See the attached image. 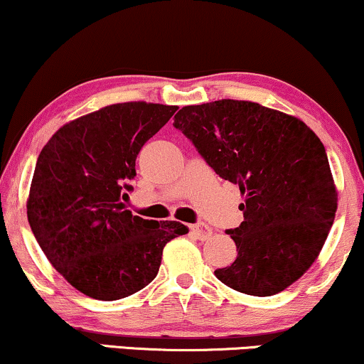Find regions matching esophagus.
<instances>
[{"label":"esophagus","mask_w":364,"mask_h":364,"mask_svg":"<svg viewBox=\"0 0 364 364\" xmlns=\"http://www.w3.org/2000/svg\"><path fill=\"white\" fill-rule=\"evenodd\" d=\"M191 232L197 237V240L205 241V240H209L210 235H213V230H210L208 224L197 223V224H192V226H191Z\"/></svg>","instance_id":"obj_1"}]
</instances>
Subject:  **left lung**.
Listing matches in <instances>:
<instances>
[{
    "label": "left lung",
    "mask_w": 364,
    "mask_h": 364,
    "mask_svg": "<svg viewBox=\"0 0 364 364\" xmlns=\"http://www.w3.org/2000/svg\"><path fill=\"white\" fill-rule=\"evenodd\" d=\"M173 127L245 197V221L226 231L237 257L214 275L255 297H270L297 282L319 257L338 209L317 134L295 116L235 100L182 107Z\"/></svg>",
    "instance_id": "1"
}]
</instances>
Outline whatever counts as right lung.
Wrapping results in <instances>:
<instances>
[{
	"label": "right lung",
	"instance_id": "right-lung-1",
	"mask_svg": "<svg viewBox=\"0 0 364 364\" xmlns=\"http://www.w3.org/2000/svg\"><path fill=\"white\" fill-rule=\"evenodd\" d=\"M175 111L145 101L101 107L58 128L40 151L26 200L30 228L52 267L87 297L118 300L145 289L165 245L189 232L121 203L141 146Z\"/></svg>",
	"mask_w": 364,
	"mask_h": 364
}]
</instances>
